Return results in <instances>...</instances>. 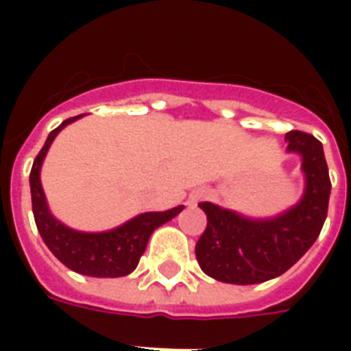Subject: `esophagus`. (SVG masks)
I'll list each match as a JSON object with an SVG mask.
<instances>
[{
	"label": "esophagus",
	"instance_id": "obj_1",
	"mask_svg": "<svg viewBox=\"0 0 351 351\" xmlns=\"http://www.w3.org/2000/svg\"><path fill=\"white\" fill-rule=\"evenodd\" d=\"M201 199H205V193H203V191H197V193H193V195H191L190 203L191 205H195V203H197V201H201Z\"/></svg>",
	"mask_w": 351,
	"mask_h": 351
}]
</instances>
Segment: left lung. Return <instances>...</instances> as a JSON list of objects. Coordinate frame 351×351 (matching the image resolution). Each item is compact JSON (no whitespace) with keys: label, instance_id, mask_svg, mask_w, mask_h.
Listing matches in <instances>:
<instances>
[{"label":"left lung","instance_id":"8db88e82","mask_svg":"<svg viewBox=\"0 0 351 351\" xmlns=\"http://www.w3.org/2000/svg\"><path fill=\"white\" fill-rule=\"evenodd\" d=\"M287 150L302 156L306 190L301 203L272 220H248L213 203H199L206 228L195 244L199 267L228 284H259L293 267L316 243L327 218L331 178L314 135L289 131Z\"/></svg>","mask_w":351,"mask_h":351}]
</instances>
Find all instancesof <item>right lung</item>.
Listing matches in <instances>:
<instances>
[{"mask_svg": "<svg viewBox=\"0 0 351 351\" xmlns=\"http://www.w3.org/2000/svg\"><path fill=\"white\" fill-rule=\"evenodd\" d=\"M80 116L82 114L67 118L56 130L50 131L47 143L35 158L34 167L29 173L35 226L39 229L45 244L49 246V250L71 271L86 274V276H97V278H118L135 271L154 229L160 228L165 221L173 220L184 206H175L165 213L141 214L107 233H80L60 223L49 213L39 173H41V163L47 156V150L52 145L58 131L64 130L67 123L75 122Z\"/></svg>", "mask_w": 351, "mask_h": 351, "instance_id": "1", "label": "right lung"}]
</instances>
